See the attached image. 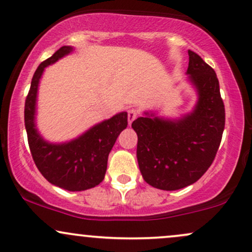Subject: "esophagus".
I'll return each mask as SVG.
<instances>
[{
    "label": "esophagus",
    "mask_w": 252,
    "mask_h": 252,
    "mask_svg": "<svg viewBox=\"0 0 252 252\" xmlns=\"http://www.w3.org/2000/svg\"><path fill=\"white\" fill-rule=\"evenodd\" d=\"M136 117H137V111H136V110H134V109L129 110V111H128V121H129V126H130V124H131L132 122H134V121L136 120Z\"/></svg>",
    "instance_id": "34e87169"
}]
</instances>
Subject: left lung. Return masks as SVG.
<instances>
[{
    "label": "left lung",
    "instance_id": "obj_1",
    "mask_svg": "<svg viewBox=\"0 0 252 252\" xmlns=\"http://www.w3.org/2000/svg\"><path fill=\"white\" fill-rule=\"evenodd\" d=\"M186 73L198 94L189 114L176 120L146 111L132 122L137 162L144 181L175 190L198 181L215 160L225 126V108L215 70L189 51Z\"/></svg>",
    "mask_w": 252,
    "mask_h": 252
}]
</instances>
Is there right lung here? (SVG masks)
Listing matches in <instances>:
<instances>
[{"label":"right lung","instance_id":"obj_1","mask_svg":"<svg viewBox=\"0 0 252 252\" xmlns=\"http://www.w3.org/2000/svg\"><path fill=\"white\" fill-rule=\"evenodd\" d=\"M73 51L63 46L39 65L31 83L25 103V126L28 144L37 169L54 186L66 190H85L104 180L109 153L118 135L128 126L126 111L96 124L83 135L68 142L51 143L43 140L35 124L37 89L45 67L57 63Z\"/></svg>","mask_w":252,"mask_h":252}]
</instances>
